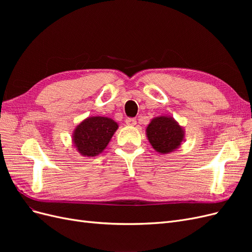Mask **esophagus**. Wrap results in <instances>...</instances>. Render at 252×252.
Returning <instances> with one entry per match:
<instances>
[{"mask_svg":"<svg viewBox=\"0 0 252 252\" xmlns=\"http://www.w3.org/2000/svg\"><path fill=\"white\" fill-rule=\"evenodd\" d=\"M126 124H127L128 126H134V125L136 124V120H135V119L129 118V119L126 120Z\"/></svg>","mask_w":252,"mask_h":252,"instance_id":"esophagus-1","label":"esophagus"}]
</instances>
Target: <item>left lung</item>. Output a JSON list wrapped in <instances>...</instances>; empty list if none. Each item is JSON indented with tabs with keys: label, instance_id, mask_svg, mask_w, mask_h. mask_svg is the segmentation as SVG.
Wrapping results in <instances>:
<instances>
[{
	"label": "left lung",
	"instance_id": "left-lung-1",
	"mask_svg": "<svg viewBox=\"0 0 252 252\" xmlns=\"http://www.w3.org/2000/svg\"><path fill=\"white\" fill-rule=\"evenodd\" d=\"M147 139L157 152L167 155L177 150L185 139L184 127L169 116L152 119L146 127Z\"/></svg>",
	"mask_w": 252,
	"mask_h": 252
}]
</instances>
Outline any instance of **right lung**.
<instances>
[{"mask_svg":"<svg viewBox=\"0 0 252 252\" xmlns=\"http://www.w3.org/2000/svg\"><path fill=\"white\" fill-rule=\"evenodd\" d=\"M117 122L107 117H89L75 126L72 143L83 157L93 158L100 155L118 130Z\"/></svg>","mask_w":252,"mask_h":252,"instance_id":"obj_1","label":"right lung"}]
</instances>
